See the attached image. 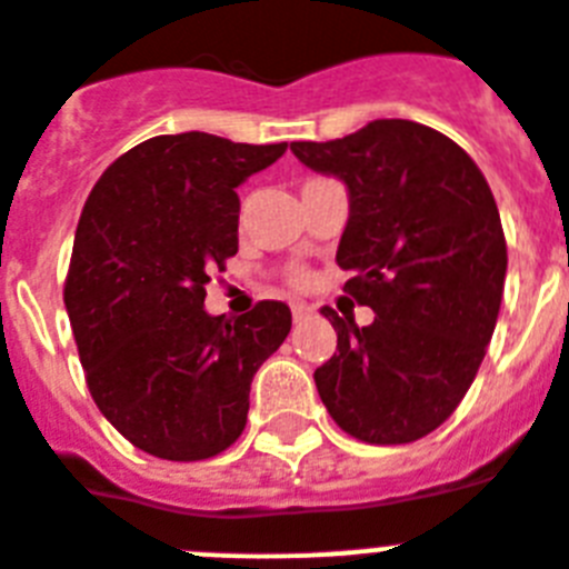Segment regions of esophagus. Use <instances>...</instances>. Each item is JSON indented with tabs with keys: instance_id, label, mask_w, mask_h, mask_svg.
Segmentation results:
<instances>
[{
	"instance_id": "esophagus-1",
	"label": "esophagus",
	"mask_w": 569,
	"mask_h": 569,
	"mask_svg": "<svg viewBox=\"0 0 569 569\" xmlns=\"http://www.w3.org/2000/svg\"><path fill=\"white\" fill-rule=\"evenodd\" d=\"M290 310H293L296 322H302V319L310 317V308L305 302H299V299H296V302H290Z\"/></svg>"
}]
</instances>
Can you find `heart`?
Returning <instances> with one entry per match:
<instances>
[{
    "label": "heart",
    "instance_id": "heart-1",
    "mask_svg": "<svg viewBox=\"0 0 569 569\" xmlns=\"http://www.w3.org/2000/svg\"><path fill=\"white\" fill-rule=\"evenodd\" d=\"M293 281H296V284H305V281H308V276H305V273H296Z\"/></svg>",
    "mask_w": 569,
    "mask_h": 569
}]
</instances>
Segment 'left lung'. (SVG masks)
Returning <instances> with one entry per match:
<instances>
[{"label": "left lung", "mask_w": 569, "mask_h": 569, "mask_svg": "<svg viewBox=\"0 0 569 569\" xmlns=\"http://www.w3.org/2000/svg\"><path fill=\"white\" fill-rule=\"evenodd\" d=\"M290 152L348 187L337 264L373 310L357 328L322 308L337 353L313 373L319 397L357 440L415 443L458 409L498 322L507 238L492 189L455 140L415 120L296 140Z\"/></svg>", "instance_id": "8db88e82"}]
</instances>
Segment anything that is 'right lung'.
<instances>
[{"label":"right lung","instance_id":"right-lung-1","mask_svg":"<svg viewBox=\"0 0 569 569\" xmlns=\"http://www.w3.org/2000/svg\"><path fill=\"white\" fill-rule=\"evenodd\" d=\"M288 143L158 134L91 189L66 276L71 331L97 409L163 460L216 458L244 431L250 382L290 333L284 302L236 322L203 310L212 270L238 252V183Z\"/></svg>","mask_w":569,"mask_h":569}]
</instances>
